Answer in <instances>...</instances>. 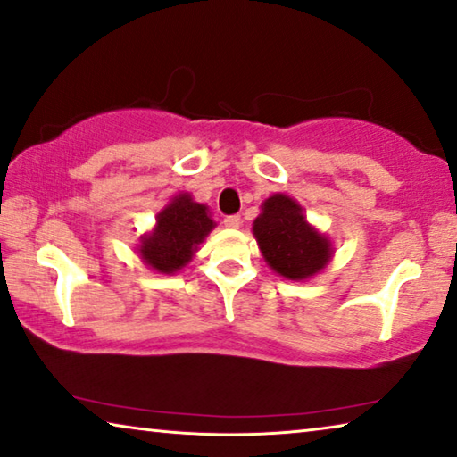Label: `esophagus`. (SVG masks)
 I'll list each match as a JSON object with an SVG mask.
<instances>
[{
	"label": "esophagus",
	"instance_id": "obj_1",
	"mask_svg": "<svg viewBox=\"0 0 457 457\" xmlns=\"http://www.w3.org/2000/svg\"><path fill=\"white\" fill-rule=\"evenodd\" d=\"M223 226L229 229H237L239 226H242V218H239V215H228V218L223 220Z\"/></svg>",
	"mask_w": 457,
	"mask_h": 457
}]
</instances>
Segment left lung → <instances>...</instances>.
Returning <instances> with one entry per match:
<instances>
[{"instance_id":"8db88e82","label":"left lung","mask_w":457,"mask_h":457,"mask_svg":"<svg viewBox=\"0 0 457 457\" xmlns=\"http://www.w3.org/2000/svg\"><path fill=\"white\" fill-rule=\"evenodd\" d=\"M253 236L268 266L288 280H306L328 264L332 245L306 221L303 207L284 193L268 197L253 221Z\"/></svg>"}]
</instances>
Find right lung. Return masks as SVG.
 Masks as SVG:
<instances>
[{
	"label": "right lung",
	"mask_w": 457,
	"mask_h": 457,
	"mask_svg": "<svg viewBox=\"0 0 457 457\" xmlns=\"http://www.w3.org/2000/svg\"><path fill=\"white\" fill-rule=\"evenodd\" d=\"M213 228L207 205L193 201L189 193H179L157 213L153 231L141 237L138 253L146 266L161 274H173L189 264L197 245Z\"/></svg>",
	"instance_id": "right-lung-1"
}]
</instances>
